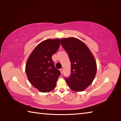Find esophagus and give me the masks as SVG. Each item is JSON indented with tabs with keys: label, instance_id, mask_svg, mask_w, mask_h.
<instances>
[{
	"label": "esophagus",
	"instance_id": "obj_1",
	"mask_svg": "<svg viewBox=\"0 0 121 121\" xmlns=\"http://www.w3.org/2000/svg\"><path fill=\"white\" fill-rule=\"evenodd\" d=\"M60 71L61 73H62H62H63V69H60Z\"/></svg>",
	"mask_w": 121,
	"mask_h": 121
}]
</instances>
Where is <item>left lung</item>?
<instances>
[{
    "instance_id": "left-lung-1",
    "label": "left lung",
    "mask_w": 121,
    "mask_h": 121,
    "mask_svg": "<svg viewBox=\"0 0 121 121\" xmlns=\"http://www.w3.org/2000/svg\"><path fill=\"white\" fill-rule=\"evenodd\" d=\"M69 55L71 73L65 81L73 91L81 92L91 84L97 73V63L92 53L84 43L74 37L61 39Z\"/></svg>"
}]
</instances>
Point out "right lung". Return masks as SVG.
Returning a JSON list of instances; mask_svg holds the SVG:
<instances>
[{"mask_svg": "<svg viewBox=\"0 0 121 121\" xmlns=\"http://www.w3.org/2000/svg\"><path fill=\"white\" fill-rule=\"evenodd\" d=\"M60 45V39L43 41L34 48L26 61V72L28 80L41 92H48L54 90L61 75L52 59Z\"/></svg>", "mask_w": 121, "mask_h": 121, "instance_id": "right-lung-1", "label": "right lung"}]
</instances>
